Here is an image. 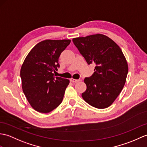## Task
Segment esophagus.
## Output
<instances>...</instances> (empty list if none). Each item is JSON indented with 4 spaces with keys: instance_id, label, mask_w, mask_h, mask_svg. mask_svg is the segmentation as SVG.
I'll return each mask as SVG.
<instances>
[{
    "instance_id": "1",
    "label": "esophagus",
    "mask_w": 147,
    "mask_h": 147,
    "mask_svg": "<svg viewBox=\"0 0 147 147\" xmlns=\"http://www.w3.org/2000/svg\"><path fill=\"white\" fill-rule=\"evenodd\" d=\"M70 81L71 82H72V83H78V82L80 81V80H76V79H73V78H71L70 79Z\"/></svg>"
}]
</instances>
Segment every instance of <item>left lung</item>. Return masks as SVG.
<instances>
[{"label": "left lung", "mask_w": 147, "mask_h": 147, "mask_svg": "<svg viewBox=\"0 0 147 147\" xmlns=\"http://www.w3.org/2000/svg\"><path fill=\"white\" fill-rule=\"evenodd\" d=\"M73 42L87 63L96 65L93 74L84 80L86 90L82 97L93 107H109L123 88L128 71L121 49L110 37L101 34L76 37Z\"/></svg>", "instance_id": "left-lung-1"}]
</instances>
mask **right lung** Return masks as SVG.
I'll use <instances>...</instances> for the list:
<instances>
[{
	"label": "right lung",
	"instance_id": "1",
	"mask_svg": "<svg viewBox=\"0 0 147 147\" xmlns=\"http://www.w3.org/2000/svg\"><path fill=\"white\" fill-rule=\"evenodd\" d=\"M69 39H47L37 44L25 58L20 69L24 93L36 111L47 113L63 101L69 80L55 77L61 53Z\"/></svg>",
	"mask_w": 147,
	"mask_h": 147
}]
</instances>
